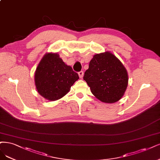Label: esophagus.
<instances>
[{"label":"esophagus","instance_id":"esophagus-1","mask_svg":"<svg viewBox=\"0 0 160 160\" xmlns=\"http://www.w3.org/2000/svg\"><path fill=\"white\" fill-rule=\"evenodd\" d=\"M78 75H79L80 78H82V77H83V72H82V71H79V72H78Z\"/></svg>","mask_w":160,"mask_h":160}]
</instances>
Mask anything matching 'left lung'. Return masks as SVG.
I'll return each instance as SVG.
<instances>
[{
	"instance_id": "8db88e82",
	"label": "left lung",
	"mask_w": 160,
	"mask_h": 160,
	"mask_svg": "<svg viewBox=\"0 0 160 160\" xmlns=\"http://www.w3.org/2000/svg\"><path fill=\"white\" fill-rule=\"evenodd\" d=\"M83 79L98 99L104 102L113 103L124 95L128 78L120 60L107 52L93 56Z\"/></svg>"
}]
</instances>
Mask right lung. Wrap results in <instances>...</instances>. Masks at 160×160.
<instances>
[{
    "label": "right lung",
    "instance_id": "add662e5",
    "mask_svg": "<svg viewBox=\"0 0 160 160\" xmlns=\"http://www.w3.org/2000/svg\"><path fill=\"white\" fill-rule=\"evenodd\" d=\"M79 79L78 74L67 65L59 54H46L35 73V84L39 94L49 101L61 98Z\"/></svg>",
    "mask_w": 160,
    "mask_h": 160
}]
</instances>
